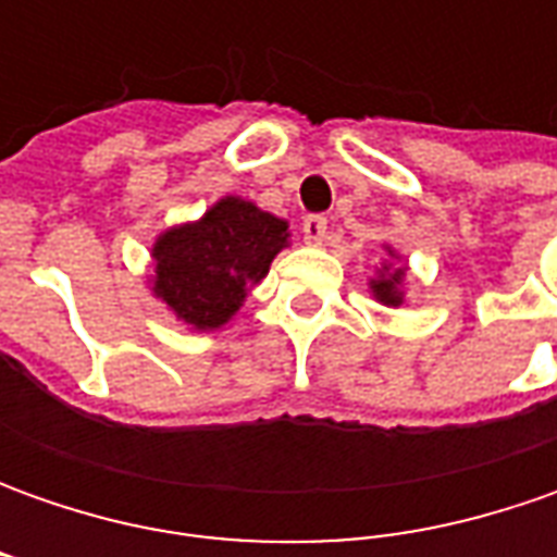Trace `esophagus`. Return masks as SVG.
Here are the masks:
<instances>
[{"instance_id":"esophagus-1","label":"esophagus","mask_w":557,"mask_h":557,"mask_svg":"<svg viewBox=\"0 0 557 557\" xmlns=\"http://www.w3.org/2000/svg\"><path fill=\"white\" fill-rule=\"evenodd\" d=\"M325 235H329V220L325 216H307L304 220V238H307V245H322Z\"/></svg>"}]
</instances>
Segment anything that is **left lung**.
<instances>
[{
    "label": "left lung",
    "instance_id": "obj_1",
    "mask_svg": "<svg viewBox=\"0 0 557 557\" xmlns=\"http://www.w3.org/2000/svg\"><path fill=\"white\" fill-rule=\"evenodd\" d=\"M406 278H409V263H403V253L396 247L384 245V260L374 267L369 278V290L381 307H403L406 304Z\"/></svg>",
    "mask_w": 557,
    "mask_h": 557
}]
</instances>
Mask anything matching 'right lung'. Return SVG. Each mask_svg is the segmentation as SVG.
Instances as JSON below:
<instances>
[{
  "label": "right lung",
  "instance_id": "right-lung-1",
  "mask_svg": "<svg viewBox=\"0 0 557 557\" xmlns=\"http://www.w3.org/2000/svg\"><path fill=\"white\" fill-rule=\"evenodd\" d=\"M285 247L288 220L223 195L203 216L166 225L154 238L148 288L188 332H216L238 315Z\"/></svg>",
  "mask_w": 557,
  "mask_h": 557
}]
</instances>
